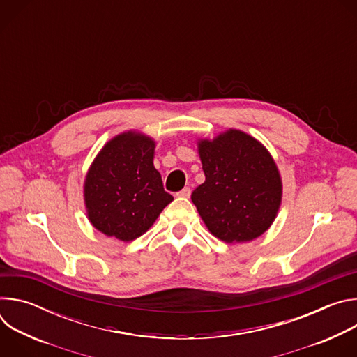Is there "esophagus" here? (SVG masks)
I'll list each match as a JSON object with an SVG mask.
<instances>
[{"label": "esophagus", "instance_id": "obj_1", "mask_svg": "<svg viewBox=\"0 0 357 357\" xmlns=\"http://www.w3.org/2000/svg\"><path fill=\"white\" fill-rule=\"evenodd\" d=\"M176 196H178V197H189V196H190V189H189V188H183L182 190H179V192L176 193Z\"/></svg>", "mask_w": 357, "mask_h": 357}]
</instances>
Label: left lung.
I'll return each mask as SVG.
<instances>
[{"mask_svg": "<svg viewBox=\"0 0 357 357\" xmlns=\"http://www.w3.org/2000/svg\"><path fill=\"white\" fill-rule=\"evenodd\" d=\"M205 182L192 202L209 231L226 243H245L266 233L277 218L282 182L268 149L254 137L227 130L199 139Z\"/></svg>", "mask_w": 357, "mask_h": 357, "instance_id": "8db88e82", "label": "left lung"}]
</instances>
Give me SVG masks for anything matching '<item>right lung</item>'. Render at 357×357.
<instances>
[{"instance_id": "obj_1", "label": "right lung", "mask_w": 357, "mask_h": 357, "mask_svg": "<svg viewBox=\"0 0 357 357\" xmlns=\"http://www.w3.org/2000/svg\"><path fill=\"white\" fill-rule=\"evenodd\" d=\"M155 141L137 131L112 138L94 158L84 179L90 223L121 241L142 236L174 200L154 167Z\"/></svg>"}]
</instances>
